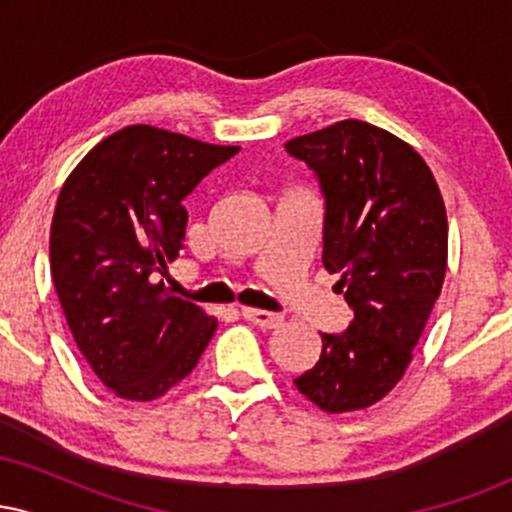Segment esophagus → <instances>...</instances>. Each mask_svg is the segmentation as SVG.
Instances as JSON below:
<instances>
[{
  "instance_id": "1",
  "label": "esophagus",
  "mask_w": 512,
  "mask_h": 512,
  "mask_svg": "<svg viewBox=\"0 0 512 512\" xmlns=\"http://www.w3.org/2000/svg\"><path fill=\"white\" fill-rule=\"evenodd\" d=\"M243 317L252 322V325L262 327V330H274V327H279L284 322V317L279 313H267V310L260 308H243Z\"/></svg>"
}]
</instances>
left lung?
<instances>
[{"instance_id":"obj_1","label":"left lung","mask_w":512,"mask_h":512,"mask_svg":"<svg viewBox=\"0 0 512 512\" xmlns=\"http://www.w3.org/2000/svg\"><path fill=\"white\" fill-rule=\"evenodd\" d=\"M325 195L322 264L354 310L322 334V354L293 380L327 414L373 407L407 373L448 269V214L431 168L387 129L342 120L286 142Z\"/></svg>"}]
</instances>
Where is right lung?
Masks as SVG:
<instances>
[{"label":"right lung","instance_id":"obj_1","mask_svg":"<svg viewBox=\"0 0 512 512\" xmlns=\"http://www.w3.org/2000/svg\"><path fill=\"white\" fill-rule=\"evenodd\" d=\"M240 146L129 125L81 158L57 197L50 272L86 363L115 397L151 402L192 373L216 317L158 276L185 243L182 199Z\"/></svg>","mask_w":512,"mask_h":512}]
</instances>
